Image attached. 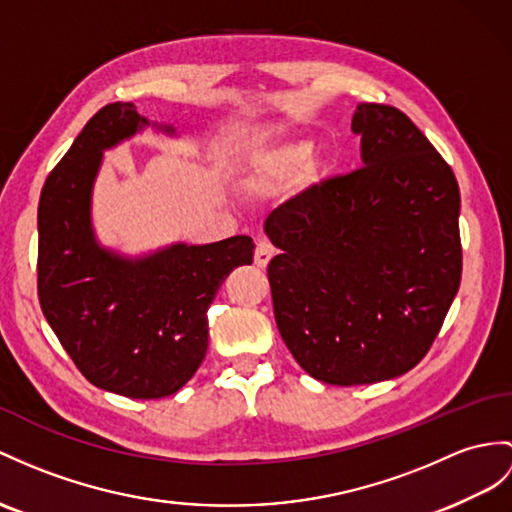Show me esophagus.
Wrapping results in <instances>:
<instances>
[{
    "label": "esophagus",
    "mask_w": 512,
    "mask_h": 512,
    "mask_svg": "<svg viewBox=\"0 0 512 512\" xmlns=\"http://www.w3.org/2000/svg\"><path fill=\"white\" fill-rule=\"evenodd\" d=\"M276 256V247H273L267 239H258L256 249H254V260L258 267H267L269 260Z\"/></svg>",
    "instance_id": "esophagus-1"
}]
</instances>
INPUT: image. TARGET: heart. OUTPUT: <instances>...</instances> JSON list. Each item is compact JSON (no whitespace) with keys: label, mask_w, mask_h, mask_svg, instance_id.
<instances>
[{"label":"heart","mask_w":512,"mask_h":512,"mask_svg":"<svg viewBox=\"0 0 512 512\" xmlns=\"http://www.w3.org/2000/svg\"><path fill=\"white\" fill-rule=\"evenodd\" d=\"M308 154H310V147L306 143H291V145L278 147L265 162V167L247 178L245 182L247 191L249 193L269 191L278 180L289 178L291 173L302 169L304 162L308 160Z\"/></svg>","instance_id":"b5f03b06"}]
</instances>
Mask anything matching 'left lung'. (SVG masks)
I'll return each mask as SVG.
<instances>
[{
  "mask_svg": "<svg viewBox=\"0 0 512 512\" xmlns=\"http://www.w3.org/2000/svg\"><path fill=\"white\" fill-rule=\"evenodd\" d=\"M358 167L291 197L265 232L273 315L310 376L389 380L430 352L463 273L452 167L402 110L360 104Z\"/></svg>",
  "mask_w": 512,
  "mask_h": 512,
  "instance_id": "8db88e82",
  "label": "left lung"
}]
</instances>
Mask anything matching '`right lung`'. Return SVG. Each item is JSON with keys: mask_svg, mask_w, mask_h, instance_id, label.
I'll return each instance as SVG.
<instances>
[{"mask_svg": "<svg viewBox=\"0 0 512 512\" xmlns=\"http://www.w3.org/2000/svg\"><path fill=\"white\" fill-rule=\"evenodd\" d=\"M145 123L130 102L86 123L43 184L36 260L41 310L73 365L99 389L134 400L173 395L193 378L208 350V308L228 273L254 256L243 234L141 260L95 243L91 189L102 152Z\"/></svg>", "mask_w": 512, "mask_h": 512, "instance_id": "add662e5", "label": "right lung"}]
</instances>
